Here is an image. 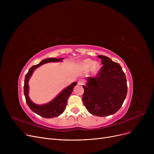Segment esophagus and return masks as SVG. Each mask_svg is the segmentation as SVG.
<instances>
[{
    "label": "esophagus",
    "mask_w": 154,
    "mask_h": 154,
    "mask_svg": "<svg viewBox=\"0 0 154 154\" xmlns=\"http://www.w3.org/2000/svg\"><path fill=\"white\" fill-rule=\"evenodd\" d=\"M84 83H85V81H84L83 79H80V80H79V81H78V84L80 85H84Z\"/></svg>",
    "instance_id": "esophagus-1"
}]
</instances>
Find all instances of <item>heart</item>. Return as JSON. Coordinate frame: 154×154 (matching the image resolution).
I'll return each mask as SVG.
<instances>
[{"label":"heart","instance_id":"1","mask_svg":"<svg viewBox=\"0 0 154 154\" xmlns=\"http://www.w3.org/2000/svg\"><path fill=\"white\" fill-rule=\"evenodd\" d=\"M80 67L85 71L90 70L92 75H96L100 69V64L98 62H94L90 59H87L80 62Z\"/></svg>","mask_w":154,"mask_h":154}]
</instances>
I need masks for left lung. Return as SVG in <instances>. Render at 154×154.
<instances>
[{"mask_svg": "<svg viewBox=\"0 0 154 154\" xmlns=\"http://www.w3.org/2000/svg\"><path fill=\"white\" fill-rule=\"evenodd\" d=\"M103 65L97 76L87 77L82 100L90 114L106 117L122 107L127 94V79L120 64L105 55H98Z\"/></svg>", "mask_w": 154, "mask_h": 154, "instance_id": "left-lung-1", "label": "left lung"}]
</instances>
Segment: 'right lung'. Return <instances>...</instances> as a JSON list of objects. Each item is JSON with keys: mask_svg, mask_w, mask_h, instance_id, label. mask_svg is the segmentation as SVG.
I'll use <instances>...</instances> for the list:
<instances>
[{"mask_svg": "<svg viewBox=\"0 0 154 154\" xmlns=\"http://www.w3.org/2000/svg\"><path fill=\"white\" fill-rule=\"evenodd\" d=\"M63 58H48L40 62L38 64L33 66L30 68L27 74L26 75L25 80H24L23 93L26 100V102L29 107L37 115L46 119H50L58 117L61 115L66 109L67 99L72 94L75 85H77V82H74L70 85L66 87L51 101L46 103L39 105L35 103L32 102L29 96V81L31 76L33 74L34 70L42 65L48 62H62Z\"/></svg>", "mask_w": 154, "mask_h": 154, "instance_id": "add662e5", "label": "right lung"}]
</instances>
